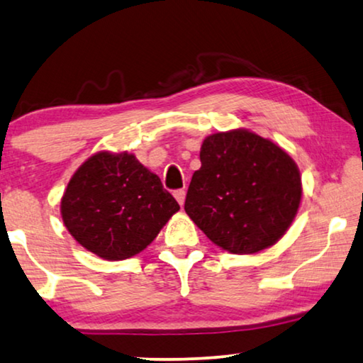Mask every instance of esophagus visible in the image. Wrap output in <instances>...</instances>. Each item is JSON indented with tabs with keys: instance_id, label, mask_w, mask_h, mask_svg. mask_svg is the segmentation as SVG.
Masks as SVG:
<instances>
[{
	"instance_id": "34e87169",
	"label": "esophagus",
	"mask_w": 363,
	"mask_h": 363,
	"mask_svg": "<svg viewBox=\"0 0 363 363\" xmlns=\"http://www.w3.org/2000/svg\"><path fill=\"white\" fill-rule=\"evenodd\" d=\"M174 197H176V200H177V202H179V205L182 207L184 202H186V191H184V189H179V191L174 192Z\"/></svg>"
}]
</instances>
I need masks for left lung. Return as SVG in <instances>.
Here are the masks:
<instances>
[{"instance_id": "left-lung-1", "label": "left lung", "mask_w": 363, "mask_h": 363, "mask_svg": "<svg viewBox=\"0 0 363 363\" xmlns=\"http://www.w3.org/2000/svg\"><path fill=\"white\" fill-rule=\"evenodd\" d=\"M186 213L205 236L233 254L274 246L298 213L301 176L272 140L246 128L208 135L200 148Z\"/></svg>"}]
</instances>
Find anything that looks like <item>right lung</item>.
Masks as SVG:
<instances>
[{
  "label": "right lung",
  "mask_w": 363,
  "mask_h": 363,
  "mask_svg": "<svg viewBox=\"0 0 363 363\" xmlns=\"http://www.w3.org/2000/svg\"><path fill=\"white\" fill-rule=\"evenodd\" d=\"M179 210L161 179L127 151H97L65 189L60 213L84 250L123 261L151 245Z\"/></svg>",
  "instance_id": "obj_1"
}]
</instances>
